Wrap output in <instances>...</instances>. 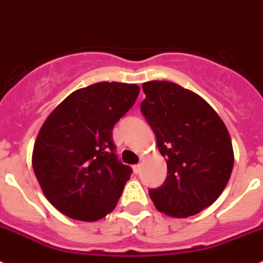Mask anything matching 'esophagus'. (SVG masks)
I'll list each match as a JSON object with an SVG mask.
<instances>
[{
  "mask_svg": "<svg viewBox=\"0 0 263 263\" xmlns=\"http://www.w3.org/2000/svg\"><path fill=\"white\" fill-rule=\"evenodd\" d=\"M134 172L136 173V174H139V173L141 172V165L137 164V165H134Z\"/></svg>",
  "mask_w": 263,
  "mask_h": 263,
  "instance_id": "34e87169",
  "label": "esophagus"
}]
</instances>
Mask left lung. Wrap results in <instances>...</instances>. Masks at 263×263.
I'll return each instance as SVG.
<instances>
[{
  "instance_id": "left-lung-1",
  "label": "left lung",
  "mask_w": 263,
  "mask_h": 263,
  "mask_svg": "<svg viewBox=\"0 0 263 263\" xmlns=\"http://www.w3.org/2000/svg\"><path fill=\"white\" fill-rule=\"evenodd\" d=\"M141 112L153 129L167 177L149 189L158 211L189 217L211 205L233 169L229 132L202 97L169 81L143 84Z\"/></svg>"
}]
</instances>
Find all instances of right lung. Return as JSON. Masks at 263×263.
Wrapping results in <instances>:
<instances>
[{
	"label": "right lung",
	"instance_id": "1",
	"mask_svg": "<svg viewBox=\"0 0 263 263\" xmlns=\"http://www.w3.org/2000/svg\"><path fill=\"white\" fill-rule=\"evenodd\" d=\"M140 87L98 82L73 91L40 128L32 169L61 214L96 221L110 214L132 174L115 155L112 128L134 106Z\"/></svg>",
	"mask_w": 263,
	"mask_h": 263
}]
</instances>
